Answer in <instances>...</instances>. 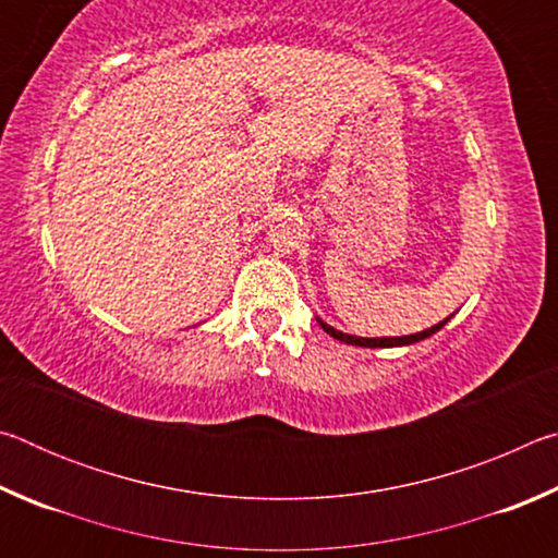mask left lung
I'll use <instances>...</instances> for the list:
<instances>
[{"label":"left lung","mask_w":558,"mask_h":558,"mask_svg":"<svg viewBox=\"0 0 558 558\" xmlns=\"http://www.w3.org/2000/svg\"><path fill=\"white\" fill-rule=\"evenodd\" d=\"M450 317H452V315H450ZM450 317H446V319H442V323L433 325V327H428V329H423V332L403 335V337H356V335L339 332V329H335L332 325L323 323V319H319V317H317V323H319V327H323L329 337L339 339V342L352 344V347H369V349H376V347H409V344L421 342V339H426V337H430V335H436L440 327H446V323H450Z\"/></svg>","instance_id":"obj_1"}]
</instances>
